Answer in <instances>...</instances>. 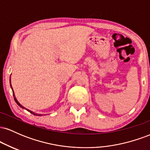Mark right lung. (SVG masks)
<instances>
[{"label":"right lung","mask_w":150,"mask_h":150,"mask_svg":"<svg viewBox=\"0 0 150 150\" xmlns=\"http://www.w3.org/2000/svg\"><path fill=\"white\" fill-rule=\"evenodd\" d=\"M11 88H12V86H11ZM12 89H13V88H12ZM13 97H14V99H15V102L17 103V104H18V105L19 106H20V107L21 108H25V107H24V106H22L21 104H20V103L18 102V100H17V99L16 98H15V94H14V92H13ZM26 110H27V111H30V112L31 113H32V114H34V115H35V116H42V114H37V113H34V112H32V111H30V110H28V109H27V108H25Z\"/></svg>","instance_id":"1"}]
</instances>
